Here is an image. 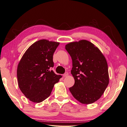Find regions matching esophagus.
<instances>
[{"mask_svg": "<svg viewBox=\"0 0 127 127\" xmlns=\"http://www.w3.org/2000/svg\"><path fill=\"white\" fill-rule=\"evenodd\" d=\"M68 75V73L67 72H65L64 74L63 75V76L64 77H67Z\"/></svg>", "mask_w": 127, "mask_h": 127, "instance_id": "obj_1", "label": "esophagus"}]
</instances>
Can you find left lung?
I'll return each instance as SVG.
<instances>
[{
    "label": "left lung",
    "mask_w": 127,
    "mask_h": 127,
    "mask_svg": "<svg viewBox=\"0 0 127 127\" xmlns=\"http://www.w3.org/2000/svg\"><path fill=\"white\" fill-rule=\"evenodd\" d=\"M72 62L71 74L75 84L69 88L73 96L82 104H91L101 97L109 83L108 67L101 51L83 40L65 46Z\"/></svg>",
    "instance_id": "8db88e82"
}]
</instances>
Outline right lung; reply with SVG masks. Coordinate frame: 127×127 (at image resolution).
Wrapping results in <instances>:
<instances>
[{"instance_id":"obj_1","label":"right lung","mask_w":127,"mask_h":127,"mask_svg":"<svg viewBox=\"0 0 127 127\" xmlns=\"http://www.w3.org/2000/svg\"><path fill=\"white\" fill-rule=\"evenodd\" d=\"M59 42L41 40L27 50L19 63L17 70L18 86L29 100L40 103L51 94L55 84L62 77L56 75L53 55Z\"/></svg>"}]
</instances>
